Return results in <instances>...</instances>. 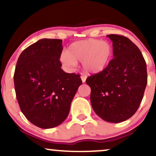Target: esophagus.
I'll return each instance as SVG.
<instances>
[{
    "label": "esophagus",
    "mask_w": 156,
    "mask_h": 156,
    "mask_svg": "<svg viewBox=\"0 0 156 156\" xmlns=\"http://www.w3.org/2000/svg\"><path fill=\"white\" fill-rule=\"evenodd\" d=\"M80 78H81L82 82H83V83H85L86 79H87V76H80Z\"/></svg>",
    "instance_id": "esophagus-1"
}]
</instances>
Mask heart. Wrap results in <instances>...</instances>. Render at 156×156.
Here are the masks:
<instances>
[{
    "label": "heart",
    "instance_id": "heart-1",
    "mask_svg": "<svg viewBox=\"0 0 156 156\" xmlns=\"http://www.w3.org/2000/svg\"><path fill=\"white\" fill-rule=\"evenodd\" d=\"M113 48L110 43L95 39H88L73 42L60 55V61L65 67L71 68L77 62H82L84 70L98 73L103 71L112 58Z\"/></svg>",
    "mask_w": 156,
    "mask_h": 156
}]
</instances>
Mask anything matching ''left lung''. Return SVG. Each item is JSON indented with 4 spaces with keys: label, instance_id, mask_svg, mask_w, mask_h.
Segmentation results:
<instances>
[{
    "label": "left lung",
    "instance_id": "left-lung-1",
    "mask_svg": "<svg viewBox=\"0 0 156 156\" xmlns=\"http://www.w3.org/2000/svg\"><path fill=\"white\" fill-rule=\"evenodd\" d=\"M114 58L101 72L88 77L93 110L103 120L118 123L136 112L144 96L147 73L140 50L126 37L107 35Z\"/></svg>",
    "mask_w": 156,
    "mask_h": 156
}]
</instances>
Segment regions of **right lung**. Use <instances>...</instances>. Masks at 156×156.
I'll return each instance as SVG.
<instances>
[{
    "label": "right lung",
    "instance_id": "1",
    "mask_svg": "<svg viewBox=\"0 0 156 156\" xmlns=\"http://www.w3.org/2000/svg\"><path fill=\"white\" fill-rule=\"evenodd\" d=\"M62 40L42 39L20 55L14 83L21 112L41 128H52L65 120L78 87L79 74L61 68Z\"/></svg>",
    "mask_w": 156,
    "mask_h": 156
}]
</instances>
